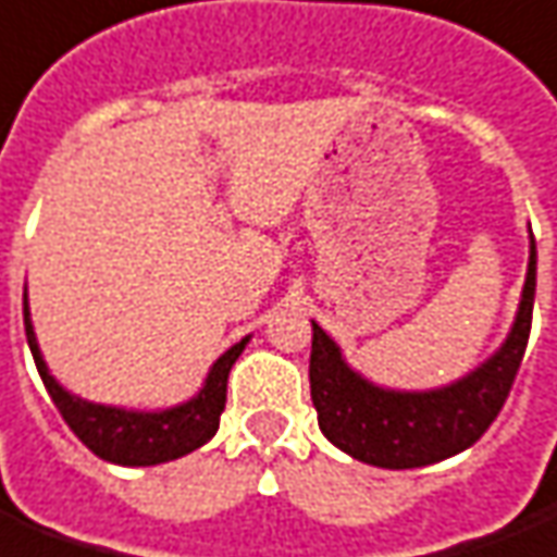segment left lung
I'll return each instance as SVG.
<instances>
[{
    "label": "left lung",
    "mask_w": 557,
    "mask_h": 557,
    "mask_svg": "<svg viewBox=\"0 0 557 557\" xmlns=\"http://www.w3.org/2000/svg\"><path fill=\"white\" fill-rule=\"evenodd\" d=\"M536 292V244L524 274L522 301L507 341L480 368L449 386L407 392L371 383L346 364L341 346L313 322L310 398L319 431L364 465L386 470L425 468L465 453L495 422L522 364Z\"/></svg>",
    "instance_id": "8db88e82"
}]
</instances>
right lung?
Instances as JSON below:
<instances>
[{"label":"right lung","instance_id":"right-lung-1","mask_svg":"<svg viewBox=\"0 0 557 557\" xmlns=\"http://www.w3.org/2000/svg\"><path fill=\"white\" fill-rule=\"evenodd\" d=\"M23 325H26V341L33 349L35 368L41 373V383L65 419V425L75 431L77 441L87 449L123 468H150V465L174 461L211 441L220 428V413L225 410L228 371L244 352V346L250 344V334H247L235 346H228L211 364L201 388L184 404H174L165 410H126V407L77 398L69 388L60 386V380L50 373L48 361L38 349L26 289H23Z\"/></svg>","mask_w":557,"mask_h":557}]
</instances>
